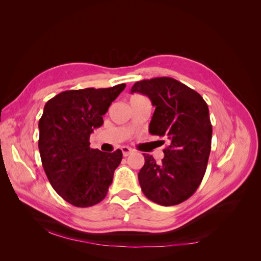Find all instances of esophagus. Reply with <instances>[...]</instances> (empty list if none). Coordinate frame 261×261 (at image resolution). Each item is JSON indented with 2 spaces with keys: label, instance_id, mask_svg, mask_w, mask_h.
Here are the masks:
<instances>
[{
  "label": "esophagus",
  "instance_id": "34e87169",
  "mask_svg": "<svg viewBox=\"0 0 261 261\" xmlns=\"http://www.w3.org/2000/svg\"><path fill=\"white\" fill-rule=\"evenodd\" d=\"M122 152L124 156H128L133 152V150L129 147H122Z\"/></svg>",
  "mask_w": 261,
  "mask_h": 261
}]
</instances>
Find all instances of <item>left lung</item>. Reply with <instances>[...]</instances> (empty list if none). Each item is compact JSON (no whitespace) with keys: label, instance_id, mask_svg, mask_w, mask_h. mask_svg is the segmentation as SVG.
Segmentation results:
<instances>
[{"label":"left lung","instance_id":"8db88e82","mask_svg":"<svg viewBox=\"0 0 261 261\" xmlns=\"http://www.w3.org/2000/svg\"><path fill=\"white\" fill-rule=\"evenodd\" d=\"M130 92L151 100L155 110L149 133L170 141L161 163L144 153L138 173L141 191L161 206H175L196 192L206 173L212 137L208 105L198 92L171 77L137 82Z\"/></svg>","mask_w":261,"mask_h":261}]
</instances>
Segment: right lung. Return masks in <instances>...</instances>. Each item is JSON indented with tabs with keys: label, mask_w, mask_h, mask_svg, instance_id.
<instances>
[{
	"label": "right lung",
	"mask_w": 261,
	"mask_h": 261,
	"mask_svg": "<svg viewBox=\"0 0 261 261\" xmlns=\"http://www.w3.org/2000/svg\"><path fill=\"white\" fill-rule=\"evenodd\" d=\"M125 87L66 90L44 106L38 141L42 167L54 191L75 207L103 200L122 161L120 149L109 153L91 149L89 137Z\"/></svg>",
	"instance_id": "add662e5"
}]
</instances>
